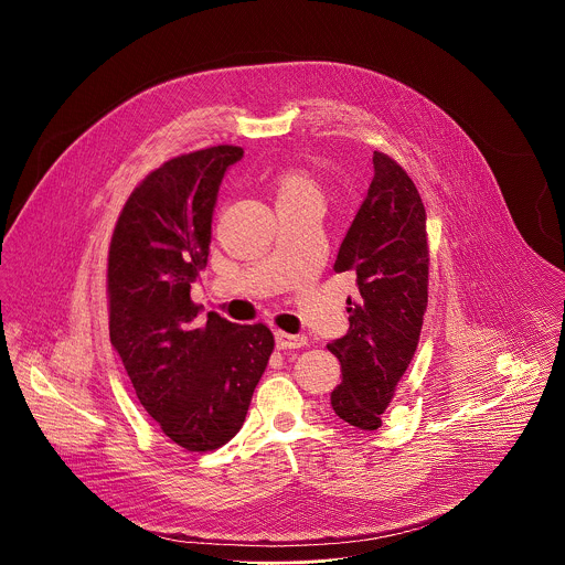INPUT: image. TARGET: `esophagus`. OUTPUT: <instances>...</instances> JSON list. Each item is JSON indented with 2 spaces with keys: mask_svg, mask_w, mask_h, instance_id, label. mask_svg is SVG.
<instances>
[{
  "mask_svg": "<svg viewBox=\"0 0 565 565\" xmlns=\"http://www.w3.org/2000/svg\"><path fill=\"white\" fill-rule=\"evenodd\" d=\"M307 343H309V339L305 334H289V332H282V330L276 332V348L278 350H298V348H305Z\"/></svg>",
  "mask_w": 565,
  "mask_h": 565,
  "instance_id": "esophagus-1",
  "label": "esophagus"
}]
</instances>
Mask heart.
<instances>
[{
  "label": "heart",
  "instance_id": "obj_1",
  "mask_svg": "<svg viewBox=\"0 0 565 565\" xmlns=\"http://www.w3.org/2000/svg\"><path fill=\"white\" fill-rule=\"evenodd\" d=\"M302 191H316V186L311 184V180L300 173V171H285L278 178V198H287V195H296Z\"/></svg>",
  "mask_w": 565,
  "mask_h": 565
}]
</instances>
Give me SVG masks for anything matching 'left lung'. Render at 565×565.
Returning <instances> with one entry per match:
<instances>
[{
  "label": "left lung",
  "mask_w": 565,
  "mask_h": 565,
  "mask_svg": "<svg viewBox=\"0 0 565 565\" xmlns=\"http://www.w3.org/2000/svg\"><path fill=\"white\" fill-rule=\"evenodd\" d=\"M372 161V184L334 260V271L356 276L359 298H348V332L328 343L341 363V385L330 404L361 430L381 426V413L415 354L428 302L422 198L394 159L374 152Z\"/></svg>",
  "instance_id": "left-lung-1"
}]
</instances>
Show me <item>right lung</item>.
Wrapping results in <instances>:
<instances>
[{
	"mask_svg": "<svg viewBox=\"0 0 565 565\" xmlns=\"http://www.w3.org/2000/svg\"><path fill=\"white\" fill-rule=\"evenodd\" d=\"M237 146L162 162L130 193L108 249L110 343L139 403L189 452L228 444L243 426L274 334L200 309L191 282L206 267L211 224Z\"/></svg>",
	"mask_w": 565,
	"mask_h": 565,
	"instance_id": "right-lung-1",
	"label": "right lung"
}]
</instances>
